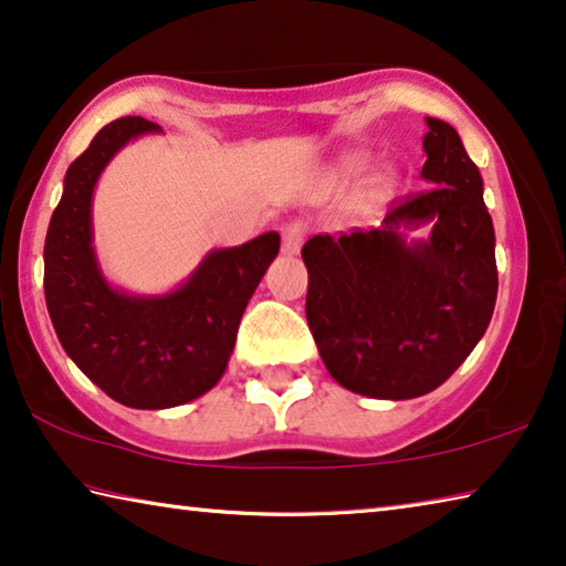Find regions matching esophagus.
<instances>
[{"mask_svg":"<svg viewBox=\"0 0 566 566\" xmlns=\"http://www.w3.org/2000/svg\"><path fill=\"white\" fill-rule=\"evenodd\" d=\"M306 237V224L302 219H292L282 227V252L284 254H296Z\"/></svg>","mask_w":566,"mask_h":566,"instance_id":"obj_1","label":"esophagus"}]
</instances>
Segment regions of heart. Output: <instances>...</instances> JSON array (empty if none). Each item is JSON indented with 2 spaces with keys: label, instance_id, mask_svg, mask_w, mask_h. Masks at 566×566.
Here are the masks:
<instances>
[{
  "label": "heart",
  "instance_id": "obj_1",
  "mask_svg": "<svg viewBox=\"0 0 566 566\" xmlns=\"http://www.w3.org/2000/svg\"><path fill=\"white\" fill-rule=\"evenodd\" d=\"M364 167V159L361 157H352L347 159V169L349 171H357ZM397 185V177L391 169H377L371 171V175L364 179L361 191H359V202L361 205H379L385 202V199L391 195V189Z\"/></svg>",
  "mask_w": 566,
  "mask_h": 566
}]
</instances>
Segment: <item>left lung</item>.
<instances>
[{
  "label": "left lung",
  "mask_w": 566,
  "mask_h": 566,
  "mask_svg": "<svg viewBox=\"0 0 566 566\" xmlns=\"http://www.w3.org/2000/svg\"><path fill=\"white\" fill-rule=\"evenodd\" d=\"M421 167L429 189L395 205L379 229L302 247L306 322L344 389L411 399L454 375L490 327L496 302L494 227L482 175L452 124L427 117ZM429 221L406 244L398 229Z\"/></svg>",
  "instance_id": "1"
}]
</instances>
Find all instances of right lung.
Wrapping results in <instances>:
<instances>
[{
	"label": "right lung",
	"mask_w": 566,
	"mask_h": 566,
	"mask_svg": "<svg viewBox=\"0 0 566 566\" xmlns=\"http://www.w3.org/2000/svg\"><path fill=\"white\" fill-rule=\"evenodd\" d=\"M155 122L122 117L97 132L64 177L44 242V296L64 352L114 401L167 409L222 379L256 284L280 252V234L214 249L179 290L137 296L107 284L92 247V195L109 159Z\"/></svg>",
	"instance_id": "right-lung-1"
}]
</instances>
